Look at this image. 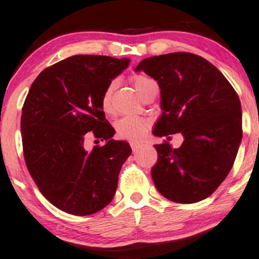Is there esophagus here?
Instances as JSON below:
<instances>
[{
    "label": "esophagus",
    "mask_w": 259,
    "mask_h": 259,
    "mask_svg": "<svg viewBox=\"0 0 259 259\" xmlns=\"http://www.w3.org/2000/svg\"><path fill=\"white\" fill-rule=\"evenodd\" d=\"M130 144H131V148H132L133 153L137 152V150L139 149V147H141V143H138V142H136V141L130 142Z\"/></svg>",
    "instance_id": "34e87169"
}]
</instances>
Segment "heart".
Wrapping results in <instances>:
<instances>
[{"label":"heart","instance_id":"b5f03b06","mask_svg":"<svg viewBox=\"0 0 259 259\" xmlns=\"http://www.w3.org/2000/svg\"><path fill=\"white\" fill-rule=\"evenodd\" d=\"M132 82L135 84V88L137 89L138 94H141L144 87L150 82H153V80L144 77V75H135L132 78ZM116 85H117L116 80H111V82L107 84L105 91L101 95L100 105L103 111L106 112V114L111 111L112 109V94H114ZM148 128H149V122L145 120V118L135 117V116H124V117H121L120 120L115 122V130L118 137L131 139V141H141L145 136V133H147Z\"/></svg>","mask_w":259,"mask_h":259}]
</instances>
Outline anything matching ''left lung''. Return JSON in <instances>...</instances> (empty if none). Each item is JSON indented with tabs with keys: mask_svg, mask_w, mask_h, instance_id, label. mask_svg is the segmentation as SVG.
<instances>
[{
	"mask_svg": "<svg viewBox=\"0 0 259 259\" xmlns=\"http://www.w3.org/2000/svg\"><path fill=\"white\" fill-rule=\"evenodd\" d=\"M139 71L160 88L161 116L154 136H184L177 149L168 143L154 145L158 161L152 179L156 190L176 203L207 198L230 172L242 139L236 92L215 66L188 52L148 57L136 67Z\"/></svg>",
	"mask_w": 259,
	"mask_h": 259,
	"instance_id": "left-lung-1",
	"label": "left lung"
}]
</instances>
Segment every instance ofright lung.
Segmentation results:
<instances>
[{"mask_svg": "<svg viewBox=\"0 0 259 259\" xmlns=\"http://www.w3.org/2000/svg\"><path fill=\"white\" fill-rule=\"evenodd\" d=\"M130 59L75 55L36 77L22 110L23 152L40 192L56 208L91 215L114 198L118 174L132 153L126 141L112 139L100 99ZM106 141L88 152L85 133Z\"/></svg>", "mask_w": 259, "mask_h": 259, "instance_id": "1", "label": "right lung"}]
</instances>
